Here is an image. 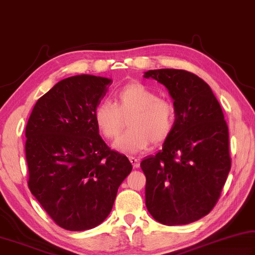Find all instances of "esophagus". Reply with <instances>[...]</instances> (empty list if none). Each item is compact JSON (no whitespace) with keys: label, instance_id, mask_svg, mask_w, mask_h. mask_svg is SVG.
<instances>
[{"label":"esophagus","instance_id":"1","mask_svg":"<svg viewBox=\"0 0 255 255\" xmlns=\"http://www.w3.org/2000/svg\"><path fill=\"white\" fill-rule=\"evenodd\" d=\"M128 160H130V162L132 163L133 168H139L140 167V162H139V160H137L136 158L130 157V158H128Z\"/></svg>","mask_w":255,"mask_h":255}]
</instances>
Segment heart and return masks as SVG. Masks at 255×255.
I'll use <instances>...</instances> for the list:
<instances>
[{
  "label": "heart",
  "instance_id": "1",
  "mask_svg": "<svg viewBox=\"0 0 255 255\" xmlns=\"http://www.w3.org/2000/svg\"><path fill=\"white\" fill-rule=\"evenodd\" d=\"M130 131L119 137L113 148L123 153L134 154L146 150L151 142L168 139L175 128L176 112L170 102L159 98L146 85L133 82L116 93L114 104L101 101L94 109L93 118L98 132L113 140L122 131L124 120Z\"/></svg>",
  "mask_w": 255,
  "mask_h": 255
}]
</instances>
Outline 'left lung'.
<instances>
[{
  "mask_svg": "<svg viewBox=\"0 0 255 255\" xmlns=\"http://www.w3.org/2000/svg\"><path fill=\"white\" fill-rule=\"evenodd\" d=\"M168 89L175 128L162 150L141 162L146 178L145 206L164 225H186L215 206L231 169L229 128L212 88L181 69L145 71Z\"/></svg>",
  "mask_w": 255,
  "mask_h": 255,
  "instance_id": "8db88e82",
  "label": "left lung"
}]
</instances>
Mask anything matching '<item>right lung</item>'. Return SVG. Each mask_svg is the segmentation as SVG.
<instances>
[{
  "label": "right lung",
  "instance_id": "obj_1",
  "mask_svg": "<svg viewBox=\"0 0 255 255\" xmlns=\"http://www.w3.org/2000/svg\"><path fill=\"white\" fill-rule=\"evenodd\" d=\"M112 83L93 75L62 79L39 98L26 124L30 191L65 230L86 231L104 222L132 170L94 122V109Z\"/></svg>",
  "mask_w": 255,
  "mask_h": 255
}]
</instances>
